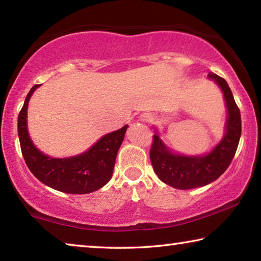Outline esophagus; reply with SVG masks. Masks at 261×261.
Returning a JSON list of instances; mask_svg holds the SVG:
<instances>
[{
  "mask_svg": "<svg viewBox=\"0 0 261 261\" xmlns=\"http://www.w3.org/2000/svg\"><path fill=\"white\" fill-rule=\"evenodd\" d=\"M140 121L141 122H151L152 121V116L149 114H143L140 116Z\"/></svg>",
  "mask_w": 261,
  "mask_h": 261,
  "instance_id": "1",
  "label": "esophagus"
}]
</instances>
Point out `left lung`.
Listing matches in <instances>:
<instances>
[{"label": "left lung", "instance_id": "left-lung-1", "mask_svg": "<svg viewBox=\"0 0 261 261\" xmlns=\"http://www.w3.org/2000/svg\"><path fill=\"white\" fill-rule=\"evenodd\" d=\"M208 77L220 86L226 100L228 118L226 134L222 140L208 154L187 156L175 154L168 148L156 134L153 136V144L149 158L154 169L163 183L180 190L204 187L218 179L230 165L235 156L242 132L241 112L233 100L230 87L223 78L213 72Z\"/></svg>", "mask_w": 261, "mask_h": 261}]
</instances>
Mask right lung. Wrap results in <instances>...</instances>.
<instances>
[{
	"label": "right lung",
	"mask_w": 261,
	"mask_h": 261,
	"mask_svg": "<svg viewBox=\"0 0 261 261\" xmlns=\"http://www.w3.org/2000/svg\"><path fill=\"white\" fill-rule=\"evenodd\" d=\"M34 85L18 115V137L24 160L35 177L57 191L85 194L96 191L112 178L115 160L124 139L127 125L100 138L90 149L76 156L50 158L34 146L28 131V106Z\"/></svg>",
	"instance_id": "add662e5"
}]
</instances>
